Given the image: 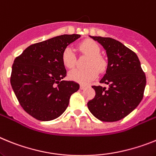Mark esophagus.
<instances>
[{
	"label": "esophagus",
	"instance_id": "34e87169",
	"mask_svg": "<svg viewBox=\"0 0 156 156\" xmlns=\"http://www.w3.org/2000/svg\"><path fill=\"white\" fill-rule=\"evenodd\" d=\"M86 86H85V85H81V86H80V89H86Z\"/></svg>",
	"mask_w": 156,
	"mask_h": 156
}]
</instances>
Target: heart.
Here are the masks:
<instances>
[{
  "mask_svg": "<svg viewBox=\"0 0 156 156\" xmlns=\"http://www.w3.org/2000/svg\"><path fill=\"white\" fill-rule=\"evenodd\" d=\"M80 51L89 56L86 69H74L68 74L70 80L78 83L86 85L97 78L98 70H105L107 63L101 56V48L98 44L91 40H86L79 44ZM62 62L65 67L71 69L75 66L76 57L74 50L70 47L65 48L62 53Z\"/></svg>",
  "mask_w": 156,
  "mask_h": 156,
  "instance_id": "b5f03b06",
  "label": "heart"
}]
</instances>
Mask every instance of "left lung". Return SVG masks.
<instances>
[{
    "label": "left lung",
    "instance_id": "8db88e82",
    "mask_svg": "<svg viewBox=\"0 0 156 156\" xmlns=\"http://www.w3.org/2000/svg\"><path fill=\"white\" fill-rule=\"evenodd\" d=\"M106 50L108 67L101 83L92 86L95 97L88 108L103 122H116L125 118L140 104L144 97L146 77L137 55L120 41L111 37H92Z\"/></svg>",
    "mask_w": 156,
    "mask_h": 156
}]
</instances>
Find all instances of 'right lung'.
<instances>
[{"mask_svg": "<svg viewBox=\"0 0 156 156\" xmlns=\"http://www.w3.org/2000/svg\"><path fill=\"white\" fill-rule=\"evenodd\" d=\"M81 37L63 34L30 45L14 60L10 82L23 110L40 121L59 117L70 96L79 89L73 81H62L67 70L62 53Z\"/></svg>", "mask_w": 156, "mask_h": 156, "instance_id": "add662e5", "label": "right lung"}]
</instances>
